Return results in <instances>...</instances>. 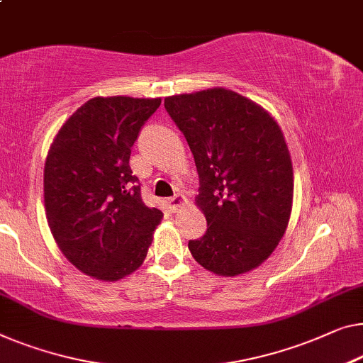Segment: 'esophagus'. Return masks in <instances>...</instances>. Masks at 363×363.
<instances>
[{"mask_svg": "<svg viewBox=\"0 0 363 363\" xmlns=\"http://www.w3.org/2000/svg\"><path fill=\"white\" fill-rule=\"evenodd\" d=\"M184 202H186V199H184V196H181V194H176V196L167 199V203H169V208L172 212H177L181 205H184Z\"/></svg>", "mask_w": 363, "mask_h": 363, "instance_id": "1", "label": "esophagus"}]
</instances>
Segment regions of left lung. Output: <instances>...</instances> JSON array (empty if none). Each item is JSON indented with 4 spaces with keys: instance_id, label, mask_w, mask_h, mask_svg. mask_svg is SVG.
I'll return each mask as SVG.
<instances>
[{
    "instance_id": "8db88e82",
    "label": "left lung",
    "mask_w": 363,
    "mask_h": 363,
    "mask_svg": "<svg viewBox=\"0 0 363 363\" xmlns=\"http://www.w3.org/2000/svg\"><path fill=\"white\" fill-rule=\"evenodd\" d=\"M164 107L199 172L196 202L208 228L189 241L194 259L226 277L257 267L291 212L294 169L282 130L261 106L223 88L166 97Z\"/></svg>"
}]
</instances>
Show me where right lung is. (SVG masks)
Segmentation results:
<instances>
[{
	"label": "right lung",
	"mask_w": 363,
	"mask_h": 363,
	"mask_svg": "<svg viewBox=\"0 0 363 363\" xmlns=\"http://www.w3.org/2000/svg\"><path fill=\"white\" fill-rule=\"evenodd\" d=\"M161 99L94 97L63 123L48 150L43 197L48 226L81 272L118 280L147 257L163 212L142 200L130 153Z\"/></svg>",
	"instance_id": "obj_1"
}]
</instances>
